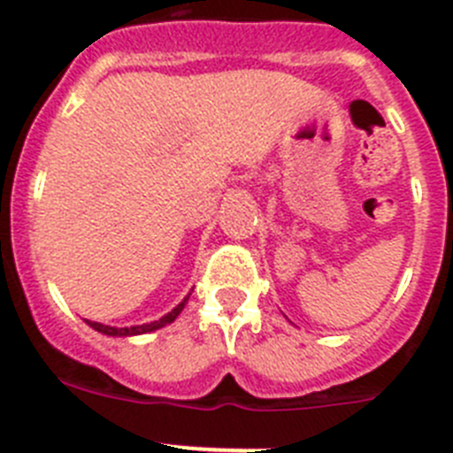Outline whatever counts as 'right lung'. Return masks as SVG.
Listing matches in <instances>:
<instances>
[{
    "mask_svg": "<svg viewBox=\"0 0 453 453\" xmlns=\"http://www.w3.org/2000/svg\"><path fill=\"white\" fill-rule=\"evenodd\" d=\"M188 297L183 299L181 303H179L172 313H167L165 318L156 319V322H150V324H142V326H129V329H115V326H106V324H99V322H88L95 331H99V334H106V335H138V334H150V331H156L161 329V326H165V324H172L174 319L179 318V313L183 311V306H186Z\"/></svg>",
    "mask_w": 453,
    "mask_h": 453,
    "instance_id": "obj_1",
    "label": "right lung"
}]
</instances>
